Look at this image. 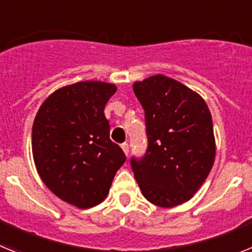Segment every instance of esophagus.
<instances>
[{"instance_id":"34e87169","label":"esophagus","mask_w":252,"mask_h":252,"mask_svg":"<svg viewBox=\"0 0 252 252\" xmlns=\"http://www.w3.org/2000/svg\"><path fill=\"white\" fill-rule=\"evenodd\" d=\"M121 148H122V150H124V153L126 154V155H128V151H130V148H128L127 142H124V144H122V145H121Z\"/></svg>"}]
</instances>
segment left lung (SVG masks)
<instances>
[{"label": "left lung", "instance_id": "8db88e82", "mask_svg": "<svg viewBox=\"0 0 252 252\" xmlns=\"http://www.w3.org/2000/svg\"><path fill=\"white\" fill-rule=\"evenodd\" d=\"M145 111L148 150L131 159L144 197L171 208L201 188L216 157L212 116L197 92L162 74L133 83Z\"/></svg>", "mask_w": 252, "mask_h": 252}]
</instances>
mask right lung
Wrapping results in <instances>:
<instances>
[{
    "mask_svg": "<svg viewBox=\"0 0 252 252\" xmlns=\"http://www.w3.org/2000/svg\"><path fill=\"white\" fill-rule=\"evenodd\" d=\"M115 84L78 82L51 93L32 125V157L40 178L57 197L81 209L101 203L126 160L110 139L104 106Z\"/></svg>",
    "mask_w": 252,
    "mask_h": 252,
    "instance_id": "1",
    "label": "right lung"
}]
</instances>
